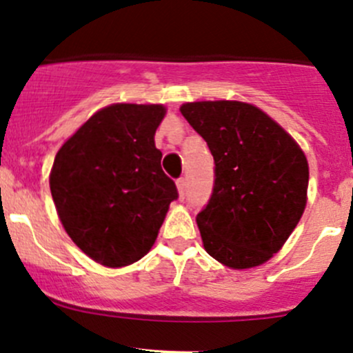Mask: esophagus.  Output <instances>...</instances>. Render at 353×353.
I'll return each instance as SVG.
<instances>
[{"label": "esophagus", "mask_w": 353, "mask_h": 353, "mask_svg": "<svg viewBox=\"0 0 353 353\" xmlns=\"http://www.w3.org/2000/svg\"><path fill=\"white\" fill-rule=\"evenodd\" d=\"M186 188H188L186 177H179V179H177V191H179L181 199H183L184 194H186Z\"/></svg>", "instance_id": "1"}]
</instances>
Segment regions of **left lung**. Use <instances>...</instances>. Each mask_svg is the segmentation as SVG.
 <instances>
[{
	"instance_id": "obj_1",
	"label": "left lung",
	"mask_w": 353,
	"mask_h": 353,
	"mask_svg": "<svg viewBox=\"0 0 353 353\" xmlns=\"http://www.w3.org/2000/svg\"><path fill=\"white\" fill-rule=\"evenodd\" d=\"M181 113L214 159L213 191L196 216L205 250L232 269L264 264L306 206L310 170L303 150L247 103H186Z\"/></svg>"
}]
</instances>
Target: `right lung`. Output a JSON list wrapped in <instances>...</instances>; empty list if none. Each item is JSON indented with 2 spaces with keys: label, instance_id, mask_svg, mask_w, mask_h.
<instances>
[{
  "label": "right lung",
  "instance_id": "obj_1",
  "mask_svg": "<svg viewBox=\"0 0 353 353\" xmlns=\"http://www.w3.org/2000/svg\"><path fill=\"white\" fill-rule=\"evenodd\" d=\"M164 114L162 105H111L55 155L50 192L59 218L72 242L99 264L140 261L179 198L154 142Z\"/></svg>",
  "mask_w": 353,
  "mask_h": 353
}]
</instances>
